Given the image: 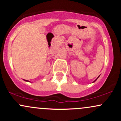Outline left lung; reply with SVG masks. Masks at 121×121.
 Returning a JSON list of instances; mask_svg holds the SVG:
<instances>
[{
	"instance_id": "8db88e82",
	"label": "left lung",
	"mask_w": 121,
	"mask_h": 121,
	"mask_svg": "<svg viewBox=\"0 0 121 121\" xmlns=\"http://www.w3.org/2000/svg\"><path fill=\"white\" fill-rule=\"evenodd\" d=\"M97 79H96V80H95V81H94V82H95V81H96V80H97Z\"/></svg>"
}]
</instances>
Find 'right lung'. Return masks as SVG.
I'll return each mask as SVG.
<instances>
[{
  "mask_svg": "<svg viewBox=\"0 0 121 121\" xmlns=\"http://www.w3.org/2000/svg\"><path fill=\"white\" fill-rule=\"evenodd\" d=\"M24 81H28V80H24ZM28 82H30V81H28Z\"/></svg>",
  "mask_w": 121,
  "mask_h": 121,
  "instance_id": "obj_1",
  "label": "right lung"
}]
</instances>
